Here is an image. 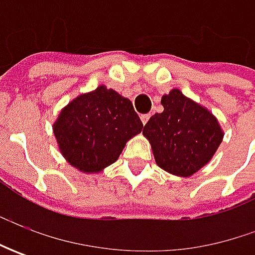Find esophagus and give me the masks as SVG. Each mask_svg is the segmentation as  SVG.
<instances>
[{"mask_svg": "<svg viewBox=\"0 0 255 255\" xmlns=\"http://www.w3.org/2000/svg\"><path fill=\"white\" fill-rule=\"evenodd\" d=\"M140 119H142L143 125H146V123H147V121L150 119V115H149V113H144V115H140Z\"/></svg>", "mask_w": 255, "mask_h": 255, "instance_id": "1", "label": "esophagus"}]
</instances>
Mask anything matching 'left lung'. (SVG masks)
Here are the masks:
<instances>
[{"label": "left lung", "mask_w": 255, "mask_h": 255, "mask_svg": "<svg viewBox=\"0 0 255 255\" xmlns=\"http://www.w3.org/2000/svg\"><path fill=\"white\" fill-rule=\"evenodd\" d=\"M162 113H154L143 128L156 164L164 171L189 177L210 162L224 132L213 113L179 89L163 95Z\"/></svg>", "instance_id": "8db88e82"}]
</instances>
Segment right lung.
<instances>
[{
	"mask_svg": "<svg viewBox=\"0 0 255 255\" xmlns=\"http://www.w3.org/2000/svg\"><path fill=\"white\" fill-rule=\"evenodd\" d=\"M52 129L65 160L91 174L116 162L143 123L130 99L101 85L62 108Z\"/></svg>",
	"mask_w": 255,
	"mask_h": 255,
	"instance_id": "obj_1",
	"label": "right lung"
}]
</instances>
